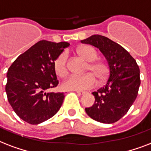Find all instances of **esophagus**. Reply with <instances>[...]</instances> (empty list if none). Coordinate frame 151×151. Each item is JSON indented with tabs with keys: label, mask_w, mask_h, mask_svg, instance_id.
Masks as SVG:
<instances>
[{
	"label": "esophagus",
	"mask_w": 151,
	"mask_h": 151,
	"mask_svg": "<svg viewBox=\"0 0 151 151\" xmlns=\"http://www.w3.org/2000/svg\"><path fill=\"white\" fill-rule=\"evenodd\" d=\"M76 93H77V94H78V95H83V94H85V92H83V91H77Z\"/></svg>",
	"instance_id": "obj_1"
}]
</instances>
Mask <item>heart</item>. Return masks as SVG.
<instances>
[{"label": "heart", "instance_id": "b5f03b06", "mask_svg": "<svg viewBox=\"0 0 151 151\" xmlns=\"http://www.w3.org/2000/svg\"><path fill=\"white\" fill-rule=\"evenodd\" d=\"M76 53L87 61L84 72L86 74L76 76H71L63 82L62 87L67 91H85L93 88L97 83L105 81L109 76V67L106 63L98 58L97 50L90 45H83L78 48ZM53 69L57 76L65 77L68 73L67 56L62 52L55 59Z\"/></svg>", "mask_w": 151, "mask_h": 151}]
</instances>
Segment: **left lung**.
Segmentation results:
<instances>
[{
  "label": "left lung",
  "mask_w": 151,
  "mask_h": 151,
  "mask_svg": "<svg viewBox=\"0 0 151 151\" xmlns=\"http://www.w3.org/2000/svg\"><path fill=\"white\" fill-rule=\"evenodd\" d=\"M81 42L99 48L109 66L106 85L92 93L95 102L91 107L85 109L86 113L101 123H115L128 113L137 97L139 68L124 48L105 36L94 35Z\"/></svg>",
  "instance_id": "obj_1"
}]
</instances>
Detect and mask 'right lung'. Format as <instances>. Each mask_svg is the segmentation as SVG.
<instances>
[{
    "instance_id": "obj_1",
    "label": "right lung",
    "mask_w": 151,
    "mask_h": 151,
    "mask_svg": "<svg viewBox=\"0 0 151 151\" xmlns=\"http://www.w3.org/2000/svg\"><path fill=\"white\" fill-rule=\"evenodd\" d=\"M69 45L66 42L39 41L9 67L5 86L8 100L19 117L28 124L47 120L62 105L65 93H45V90L59 83L53 62Z\"/></svg>"
}]
</instances>
